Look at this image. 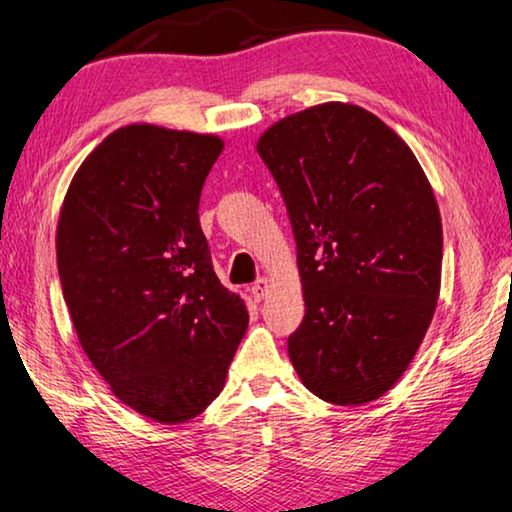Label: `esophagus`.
<instances>
[{
    "mask_svg": "<svg viewBox=\"0 0 512 512\" xmlns=\"http://www.w3.org/2000/svg\"><path fill=\"white\" fill-rule=\"evenodd\" d=\"M268 291H270V281L268 279H258L254 286H251V295H254V300L256 302H261L265 295H268Z\"/></svg>",
    "mask_w": 512,
    "mask_h": 512,
    "instance_id": "esophagus-1",
    "label": "esophagus"
}]
</instances>
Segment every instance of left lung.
I'll list each match as a JSON object with an SVG mask.
<instances>
[{
	"mask_svg": "<svg viewBox=\"0 0 512 512\" xmlns=\"http://www.w3.org/2000/svg\"><path fill=\"white\" fill-rule=\"evenodd\" d=\"M291 219L305 318L288 337L316 397L360 406L411 365L441 291L432 184L388 124L353 103L300 110L258 138Z\"/></svg>",
	"mask_w": 512,
	"mask_h": 512,
	"instance_id": "obj_1",
	"label": "left lung"
}]
</instances>
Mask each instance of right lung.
Wrapping results in <instances>:
<instances>
[{"mask_svg":"<svg viewBox=\"0 0 512 512\" xmlns=\"http://www.w3.org/2000/svg\"><path fill=\"white\" fill-rule=\"evenodd\" d=\"M212 133L129 124L80 164L57 221V270L78 342L115 397L164 425L224 390L249 325L198 221Z\"/></svg>","mask_w":512,"mask_h":512,"instance_id":"1","label":"right lung"}]
</instances>
